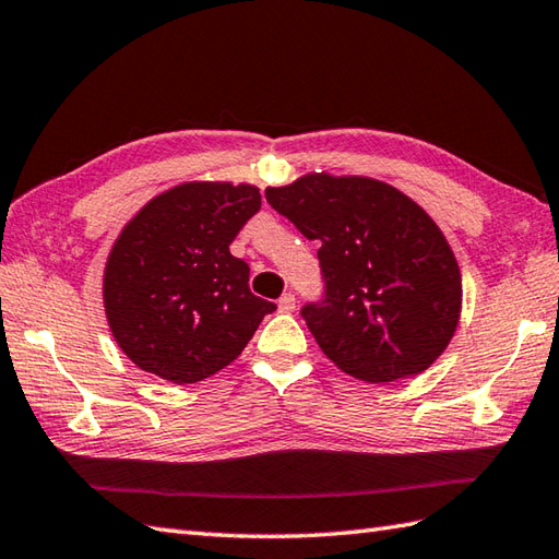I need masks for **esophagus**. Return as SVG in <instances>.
I'll list each match as a JSON object with an SVG mask.
<instances>
[{
	"label": "esophagus",
	"instance_id": "34e87169",
	"mask_svg": "<svg viewBox=\"0 0 559 559\" xmlns=\"http://www.w3.org/2000/svg\"><path fill=\"white\" fill-rule=\"evenodd\" d=\"M278 309L283 311V314H290V311H295V295L283 293L281 300H278Z\"/></svg>",
	"mask_w": 559,
	"mask_h": 559
}]
</instances>
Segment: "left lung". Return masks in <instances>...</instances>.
Listing matches in <instances>:
<instances>
[{
  "instance_id": "obj_1",
  "label": "left lung",
  "mask_w": 559,
  "mask_h": 559,
  "mask_svg": "<svg viewBox=\"0 0 559 559\" xmlns=\"http://www.w3.org/2000/svg\"><path fill=\"white\" fill-rule=\"evenodd\" d=\"M266 202L317 240L323 297L302 319L335 367L369 383L421 373L443 355L462 309V276L417 202L361 176L309 174Z\"/></svg>"
}]
</instances>
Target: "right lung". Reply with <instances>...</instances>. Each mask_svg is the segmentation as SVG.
I'll list each match as a JSON object with an SVG mask.
<instances>
[{"instance_id":"obj_1","label":"right lung","mask_w":559,"mask_h":559,"mask_svg":"<svg viewBox=\"0 0 559 559\" xmlns=\"http://www.w3.org/2000/svg\"><path fill=\"white\" fill-rule=\"evenodd\" d=\"M254 186L183 183L128 221L104 269L111 335L142 371L178 385L228 367L274 302L250 293L230 242L259 212Z\"/></svg>"}]
</instances>
